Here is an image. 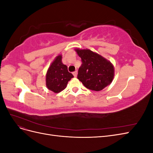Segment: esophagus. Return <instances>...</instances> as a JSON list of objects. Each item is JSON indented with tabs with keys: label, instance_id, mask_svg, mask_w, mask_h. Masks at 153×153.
Here are the masks:
<instances>
[{
	"label": "esophagus",
	"instance_id": "esophagus-1",
	"mask_svg": "<svg viewBox=\"0 0 153 153\" xmlns=\"http://www.w3.org/2000/svg\"><path fill=\"white\" fill-rule=\"evenodd\" d=\"M73 75H74V76H75V77H76V76H77V71H74V72L73 73Z\"/></svg>",
	"mask_w": 153,
	"mask_h": 153
}]
</instances>
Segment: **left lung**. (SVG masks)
Here are the masks:
<instances>
[{
    "label": "left lung",
    "mask_w": 153,
    "mask_h": 153,
    "mask_svg": "<svg viewBox=\"0 0 153 153\" xmlns=\"http://www.w3.org/2000/svg\"><path fill=\"white\" fill-rule=\"evenodd\" d=\"M75 50L82 62L77 78L86 88L100 91L112 82L114 68L110 61L90 50Z\"/></svg>",
    "instance_id": "8db88e82"
}]
</instances>
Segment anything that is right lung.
Listing matches in <instances>:
<instances>
[{
    "mask_svg": "<svg viewBox=\"0 0 153 153\" xmlns=\"http://www.w3.org/2000/svg\"><path fill=\"white\" fill-rule=\"evenodd\" d=\"M73 75L68 71V67L62 62V56L59 55L49 67L46 75V85L55 93L62 91L67 86Z\"/></svg>",
    "mask_w": 153,
    "mask_h": 153,
    "instance_id": "obj_1",
    "label": "right lung"
}]
</instances>
